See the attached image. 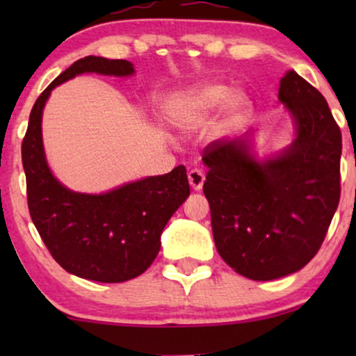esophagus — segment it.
<instances>
[{
	"label": "esophagus",
	"instance_id": "obj_1",
	"mask_svg": "<svg viewBox=\"0 0 356 356\" xmlns=\"http://www.w3.org/2000/svg\"><path fill=\"white\" fill-rule=\"evenodd\" d=\"M204 179H206V177H204V173L197 168H193L191 172L188 173V181H189V184H191V188L194 189V191H199V189H202Z\"/></svg>",
	"mask_w": 356,
	"mask_h": 356
}]
</instances>
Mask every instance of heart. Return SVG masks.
<instances>
[{
    "mask_svg": "<svg viewBox=\"0 0 356 356\" xmlns=\"http://www.w3.org/2000/svg\"><path fill=\"white\" fill-rule=\"evenodd\" d=\"M225 105V118L230 124L245 120L251 108V100L241 92H233L230 86L220 82H211L194 87L173 104L172 113L184 128L201 123L204 118L212 115Z\"/></svg>",
    "mask_w": 356,
    "mask_h": 356,
    "instance_id": "obj_1",
    "label": "heart"
}]
</instances>
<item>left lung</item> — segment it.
<instances>
[{"mask_svg": "<svg viewBox=\"0 0 356 356\" xmlns=\"http://www.w3.org/2000/svg\"><path fill=\"white\" fill-rule=\"evenodd\" d=\"M279 100L295 123L293 143L280 154L257 160L251 133L216 140L202 152L216 248L251 280L303 269L323 245L340 199L342 134L327 102L295 71L280 79Z\"/></svg>", "mask_w": 356, "mask_h": 356, "instance_id": "8db88e82", "label": "left lung"}]
</instances>
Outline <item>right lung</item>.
Returning <instances> with one entry per match:
<instances>
[{
    "instance_id": "add662e5",
    "label": "right lung",
    "mask_w": 356,
    "mask_h": 356,
    "mask_svg": "<svg viewBox=\"0 0 356 356\" xmlns=\"http://www.w3.org/2000/svg\"><path fill=\"white\" fill-rule=\"evenodd\" d=\"M84 72L126 77L134 67L126 60L86 56L42 92L22 140L27 204L33 225L63 269L81 279L118 284L152 264L165 225L189 196V183L183 165L102 194L71 191L53 177L43 150V106L56 86Z\"/></svg>"
}]
</instances>
